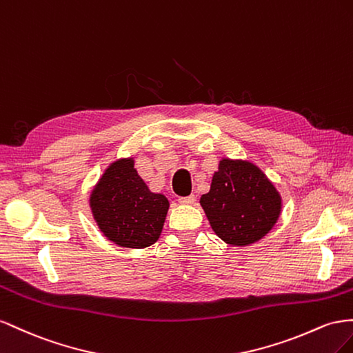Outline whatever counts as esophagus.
Instances as JSON below:
<instances>
[{
    "instance_id": "1",
    "label": "esophagus",
    "mask_w": 353,
    "mask_h": 353,
    "mask_svg": "<svg viewBox=\"0 0 353 353\" xmlns=\"http://www.w3.org/2000/svg\"><path fill=\"white\" fill-rule=\"evenodd\" d=\"M179 203L182 204V205H190V204H194V203H195V196H194V195L182 196V198H179Z\"/></svg>"
}]
</instances>
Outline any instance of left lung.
I'll return each instance as SVG.
<instances>
[{
	"mask_svg": "<svg viewBox=\"0 0 353 353\" xmlns=\"http://www.w3.org/2000/svg\"><path fill=\"white\" fill-rule=\"evenodd\" d=\"M199 204L223 243L247 247L263 239L276 225L283 196L253 161L223 157Z\"/></svg>",
	"mask_w": 353,
	"mask_h": 353,
	"instance_id": "obj_1",
	"label": "left lung"
}]
</instances>
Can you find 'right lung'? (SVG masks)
Instances as JSON below:
<instances>
[{
    "instance_id": "right-lung-1",
    "label": "right lung",
    "mask_w": 353,
    "mask_h": 353,
    "mask_svg": "<svg viewBox=\"0 0 353 353\" xmlns=\"http://www.w3.org/2000/svg\"><path fill=\"white\" fill-rule=\"evenodd\" d=\"M90 208L103 236L121 248H146L163 232L170 203L152 192L134 168V157L110 163L90 192Z\"/></svg>"
}]
</instances>
